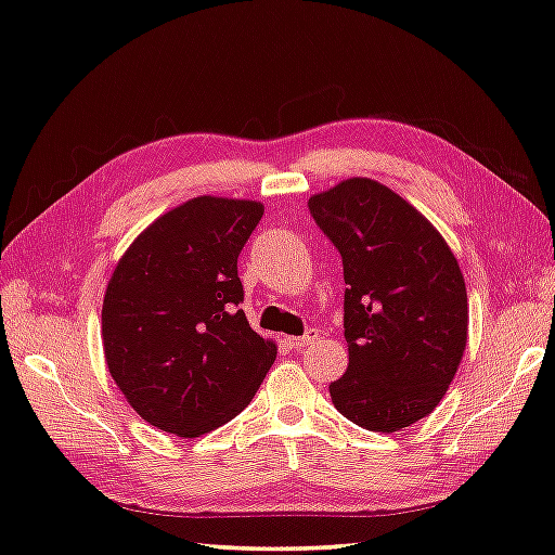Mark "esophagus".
Wrapping results in <instances>:
<instances>
[{"label":"esophagus","mask_w":555,"mask_h":555,"mask_svg":"<svg viewBox=\"0 0 555 555\" xmlns=\"http://www.w3.org/2000/svg\"><path fill=\"white\" fill-rule=\"evenodd\" d=\"M318 340V331H306V335H300V337H286V343L294 347V350H304L306 345H311V343H315Z\"/></svg>","instance_id":"esophagus-1"}]
</instances>
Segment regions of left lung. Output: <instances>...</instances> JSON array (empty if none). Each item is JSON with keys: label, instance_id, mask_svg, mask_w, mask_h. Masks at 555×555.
I'll list each match as a JSON object with an SVG mask.
<instances>
[{"label": "left lung", "instance_id": "8db88e82", "mask_svg": "<svg viewBox=\"0 0 555 555\" xmlns=\"http://www.w3.org/2000/svg\"><path fill=\"white\" fill-rule=\"evenodd\" d=\"M343 257L350 364L331 384L352 424L393 434L438 406L467 345V291L448 242L411 203L372 178L308 201Z\"/></svg>", "mask_w": 555, "mask_h": 555}]
</instances>
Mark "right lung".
<instances>
[{"label":"right lung","mask_w":555,"mask_h":555,"mask_svg":"<svg viewBox=\"0 0 555 555\" xmlns=\"http://www.w3.org/2000/svg\"><path fill=\"white\" fill-rule=\"evenodd\" d=\"M257 201L198 195L156 218L117 261L102 300L112 379L146 424L198 438L247 406L276 343L240 308L237 257Z\"/></svg>","instance_id":"right-lung-1"}]
</instances>
